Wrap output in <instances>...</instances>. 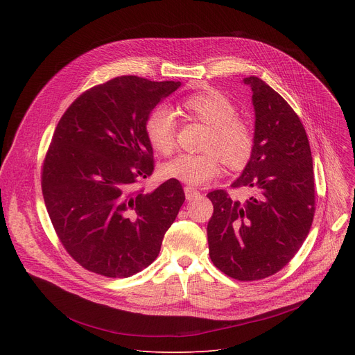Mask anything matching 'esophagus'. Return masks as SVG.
Returning <instances> with one entry per match:
<instances>
[{"label": "esophagus", "mask_w": 355, "mask_h": 355, "mask_svg": "<svg viewBox=\"0 0 355 355\" xmlns=\"http://www.w3.org/2000/svg\"><path fill=\"white\" fill-rule=\"evenodd\" d=\"M184 192H185V198H187L188 200H192V199L200 196V192H199L195 187H191V185H187V187L184 188Z\"/></svg>", "instance_id": "obj_1"}]
</instances>
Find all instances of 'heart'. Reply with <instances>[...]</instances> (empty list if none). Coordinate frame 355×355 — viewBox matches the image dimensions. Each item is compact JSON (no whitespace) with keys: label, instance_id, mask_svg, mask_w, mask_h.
Instances as JSON below:
<instances>
[{"label":"heart","instance_id":"heart-1","mask_svg":"<svg viewBox=\"0 0 355 355\" xmlns=\"http://www.w3.org/2000/svg\"><path fill=\"white\" fill-rule=\"evenodd\" d=\"M185 119L208 126L200 155H180L163 166V174L191 185L207 182L222 173V166L241 170L254 151L256 137L250 123L239 116L236 105L220 91L211 89L185 98L181 104ZM148 144L159 155L168 156L175 147L177 121L166 105L150 111L144 122Z\"/></svg>","mask_w":355,"mask_h":355}]
</instances>
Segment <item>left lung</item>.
Instances as JSON below:
<instances>
[{
	"instance_id": "1",
	"label": "left lung",
	"mask_w": 355,
	"mask_h": 355,
	"mask_svg": "<svg viewBox=\"0 0 355 355\" xmlns=\"http://www.w3.org/2000/svg\"><path fill=\"white\" fill-rule=\"evenodd\" d=\"M256 111L254 151L233 188H250L245 202L225 189L207 196L214 266L239 281H257L282 270L308 237L315 216V178L308 135L286 101L259 77L243 80Z\"/></svg>"
}]
</instances>
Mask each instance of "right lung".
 I'll return each mask as SVG.
<instances>
[{
    "mask_svg": "<svg viewBox=\"0 0 355 355\" xmlns=\"http://www.w3.org/2000/svg\"><path fill=\"white\" fill-rule=\"evenodd\" d=\"M180 85L115 77L83 92L60 118L42 192L60 243L83 268L128 278L157 259L185 193L174 178L153 192L136 184L155 170L146 118Z\"/></svg>",
    "mask_w": 355,
    "mask_h": 355,
    "instance_id": "add662e5",
    "label": "right lung"
}]
</instances>
